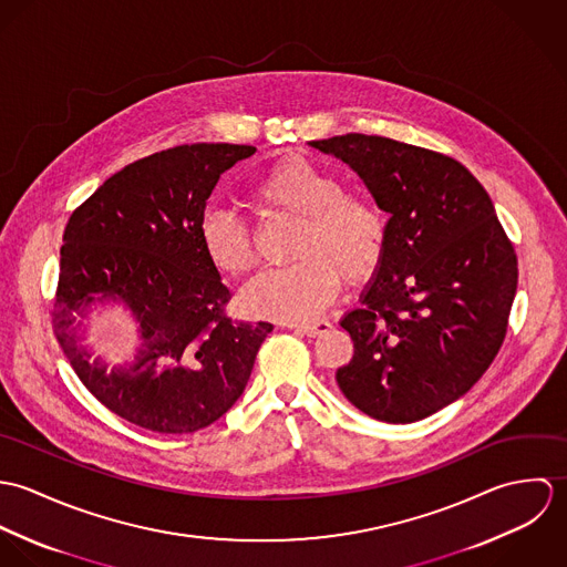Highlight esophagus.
<instances>
[{"instance_id": "1", "label": "esophagus", "mask_w": 567, "mask_h": 567, "mask_svg": "<svg viewBox=\"0 0 567 567\" xmlns=\"http://www.w3.org/2000/svg\"><path fill=\"white\" fill-rule=\"evenodd\" d=\"M290 329H295L299 333H306V336H321V333L331 329V323L329 321H315V323L290 324Z\"/></svg>"}]
</instances>
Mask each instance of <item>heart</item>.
Segmentation results:
<instances>
[{
	"label": "heart",
	"mask_w": 567,
	"mask_h": 567,
	"mask_svg": "<svg viewBox=\"0 0 567 567\" xmlns=\"http://www.w3.org/2000/svg\"><path fill=\"white\" fill-rule=\"evenodd\" d=\"M250 200L266 214L299 218L292 261L264 272L243 292L244 308L279 321H310L338 297L342 277L369 279L382 264L389 240L386 216L367 198L344 192L342 181L317 163L288 157L275 163L252 187ZM209 264L240 277L255 268V244L240 220L209 214L200 225Z\"/></svg>",
	"instance_id": "obj_1"
}]
</instances>
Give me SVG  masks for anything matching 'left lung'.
<instances>
[{
  "mask_svg": "<svg viewBox=\"0 0 567 567\" xmlns=\"http://www.w3.org/2000/svg\"><path fill=\"white\" fill-rule=\"evenodd\" d=\"M347 163L389 218L386 252L362 306L342 317L353 358L342 395L386 423L463 398L502 347L517 257L493 203L463 163L378 135L310 142Z\"/></svg>",
  "mask_w": 567,
  "mask_h": 567,
  "instance_id": "left-lung-1",
  "label": "left lung"
}]
</instances>
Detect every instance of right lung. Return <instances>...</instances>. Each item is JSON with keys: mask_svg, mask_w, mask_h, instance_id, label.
Masks as SVG:
<instances>
[{"mask_svg": "<svg viewBox=\"0 0 567 567\" xmlns=\"http://www.w3.org/2000/svg\"><path fill=\"white\" fill-rule=\"evenodd\" d=\"M255 153L192 144L155 153L106 178L72 214L61 246L54 333L89 393L117 416L189 434L240 400L266 321L225 317L229 288L205 257L200 225L223 172ZM122 307L136 351L109 363L85 342V321Z\"/></svg>", "mask_w": 567, "mask_h": 567, "instance_id": "1", "label": "right lung"}]
</instances>
